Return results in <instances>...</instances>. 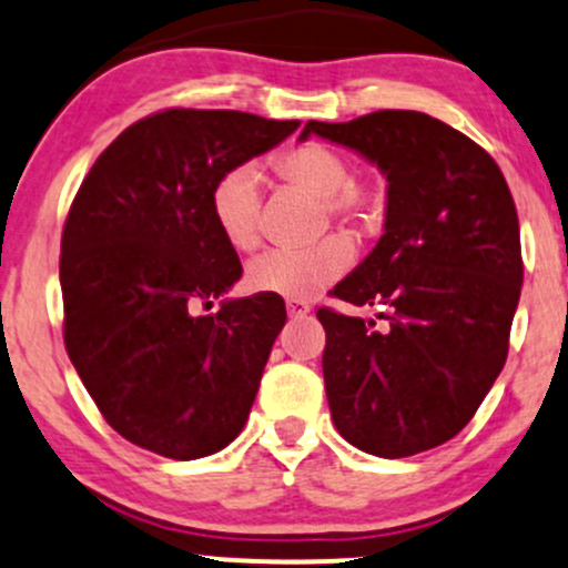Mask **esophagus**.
<instances>
[{"label": "esophagus", "instance_id": "obj_1", "mask_svg": "<svg viewBox=\"0 0 568 568\" xmlns=\"http://www.w3.org/2000/svg\"><path fill=\"white\" fill-rule=\"evenodd\" d=\"M285 310H288L291 317H307L310 315V304L302 302V298H288V302H285Z\"/></svg>", "mask_w": 568, "mask_h": 568}]
</instances>
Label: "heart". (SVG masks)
Returning a JSON list of instances; mask_svg holds the SVG:
<instances>
[{
  "mask_svg": "<svg viewBox=\"0 0 568 568\" xmlns=\"http://www.w3.org/2000/svg\"><path fill=\"white\" fill-rule=\"evenodd\" d=\"M274 172L285 183L323 199L334 221L366 229L383 215L385 191L372 180H355L345 153L323 142H302L274 159ZM210 213L226 245L236 253H251L261 245V178L251 164L232 166L215 180L210 193ZM353 261V245L345 234H328L307 251H272L247 266V285L255 294L310 298Z\"/></svg>",
  "mask_w": 568,
  "mask_h": 568,
  "instance_id": "b5f03b06",
  "label": "heart"
}]
</instances>
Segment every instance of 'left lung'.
Here are the masks:
<instances>
[{
    "label": "left lung",
    "mask_w": 568,
    "mask_h": 568,
    "mask_svg": "<svg viewBox=\"0 0 568 568\" xmlns=\"http://www.w3.org/2000/svg\"><path fill=\"white\" fill-rule=\"evenodd\" d=\"M310 134L388 180L385 234L334 288L383 307V323L317 310L334 426L379 458L432 450L475 417L507 361L523 285L513 193L488 151L426 112L310 121Z\"/></svg>",
    "instance_id": "8db88e82"
}]
</instances>
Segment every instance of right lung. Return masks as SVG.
Returning a JSON list of instances; mask_svg holds the SVG:
<instances>
[{
  "label": "right lung",
  "mask_w": 568,
  "mask_h": 568,
  "mask_svg": "<svg viewBox=\"0 0 568 568\" xmlns=\"http://www.w3.org/2000/svg\"><path fill=\"white\" fill-rule=\"evenodd\" d=\"M296 129L236 110L153 112L80 183L61 234L64 345L99 413L132 445L191 460L245 426L285 304L258 294L199 313L242 277L210 193Z\"/></svg>",
  "instance_id": "right-lung-1"
}]
</instances>
